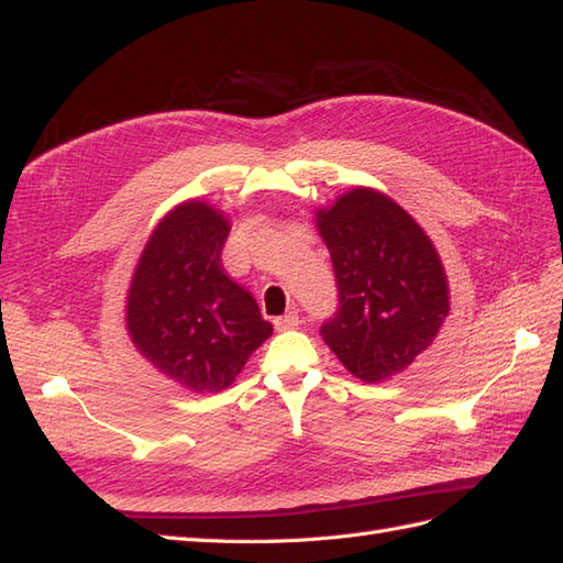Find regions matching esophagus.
I'll use <instances>...</instances> for the list:
<instances>
[{
  "label": "esophagus",
  "instance_id": "esophagus-1",
  "mask_svg": "<svg viewBox=\"0 0 563 563\" xmlns=\"http://www.w3.org/2000/svg\"><path fill=\"white\" fill-rule=\"evenodd\" d=\"M273 325H276L278 330H292L299 325V316H297V311H287L285 316H278V319L273 321Z\"/></svg>",
  "mask_w": 563,
  "mask_h": 563
}]
</instances>
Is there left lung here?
I'll list each match as a JSON object with an SVG mask.
<instances>
[{"mask_svg":"<svg viewBox=\"0 0 563 563\" xmlns=\"http://www.w3.org/2000/svg\"><path fill=\"white\" fill-rule=\"evenodd\" d=\"M340 307L321 335L354 378L383 383L423 354L450 313L435 244L393 197L356 185L316 209Z\"/></svg>","mask_w":563,"mask_h":563,"instance_id":"1","label":"left lung"}]
</instances>
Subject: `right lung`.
I'll use <instances>...</instances> for the list:
<instances>
[{"label":"right lung","mask_w":563,"mask_h":563,"mask_svg":"<svg viewBox=\"0 0 563 563\" xmlns=\"http://www.w3.org/2000/svg\"><path fill=\"white\" fill-rule=\"evenodd\" d=\"M228 233L221 209L180 201L152 230L125 297L135 350L162 376L199 395L233 385L273 333L252 292L223 273Z\"/></svg>","instance_id":"obj_1"}]
</instances>
